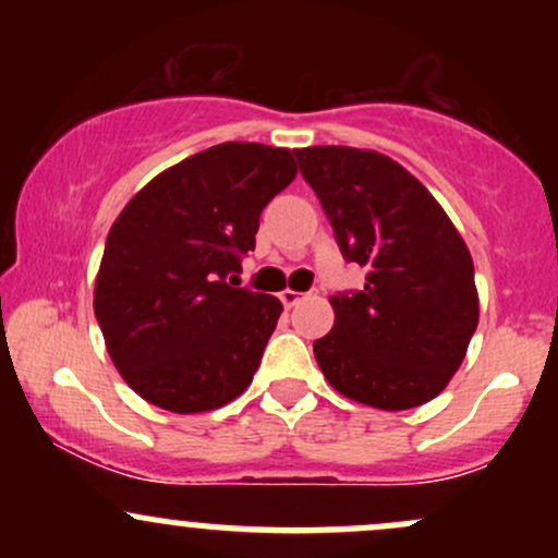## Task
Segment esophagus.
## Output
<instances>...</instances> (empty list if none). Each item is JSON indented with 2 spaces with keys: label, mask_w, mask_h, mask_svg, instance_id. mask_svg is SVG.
Here are the masks:
<instances>
[{
  "label": "esophagus",
  "mask_w": 558,
  "mask_h": 558,
  "mask_svg": "<svg viewBox=\"0 0 558 558\" xmlns=\"http://www.w3.org/2000/svg\"><path fill=\"white\" fill-rule=\"evenodd\" d=\"M301 299H304V293H301V291H293V288H286V291H280V301H283L286 306L299 304Z\"/></svg>",
  "instance_id": "34e87169"
}]
</instances>
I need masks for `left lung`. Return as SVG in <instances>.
<instances>
[{
    "label": "left lung",
    "mask_w": 558,
    "mask_h": 558,
    "mask_svg": "<svg viewBox=\"0 0 558 558\" xmlns=\"http://www.w3.org/2000/svg\"><path fill=\"white\" fill-rule=\"evenodd\" d=\"M364 288L330 296L336 323L315 360L338 393L401 412L448 386L480 319L470 248L435 196L373 149H293Z\"/></svg>",
    "instance_id": "obj_1"
}]
</instances>
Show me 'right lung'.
<instances>
[{
    "instance_id": "1",
    "label": "right lung",
    "mask_w": 558,
    "mask_h": 558,
    "mask_svg": "<svg viewBox=\"0 0 558 558\" xmlns=\"http://www.w3.org/2000/svg\"><path fill=\"white\" fill-rule=\"evenodd\" d=\"M293 178L291 149L226 141L151 178L112 222L94 315L141 399L213 412L254 380L283 304L227 275L241 270L262 209Z\"/></svg>"
}]
</instances>
